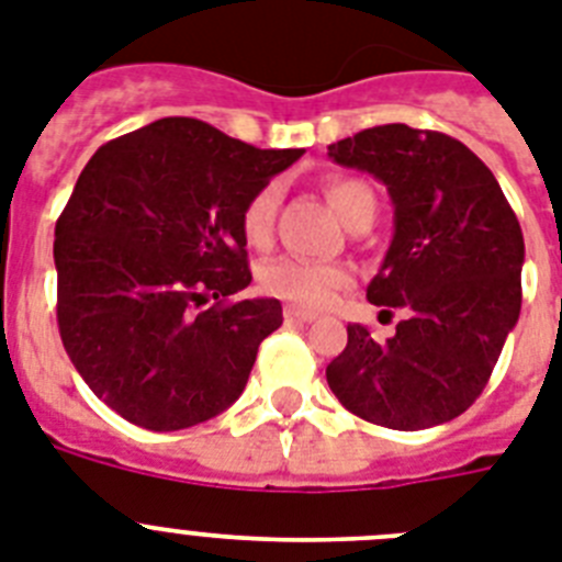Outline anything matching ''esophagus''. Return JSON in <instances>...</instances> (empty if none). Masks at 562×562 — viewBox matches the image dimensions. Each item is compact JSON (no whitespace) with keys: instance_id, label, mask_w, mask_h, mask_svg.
Wrapping results in <instances>:
<instances>
[{"instance_id":"esophagus-1","label":"esophagus","mask_w":562,"mask_h":562,"mask_svg":"<svg viewBox=\"0 0 562 562\" xmlns=\"http://www.w3.org/2000/svg\"><path fill=\"white\" fill-rule=\"evenodd\" d=\"M282 314H285V319H289V323H311V319H317V314H314V311L296 308V305H285V308H282Z\"/></svg>"}]
</instances>
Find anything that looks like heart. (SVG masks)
<instances>
[{
	"label": "heart",
	"instance_id": "obj_1",
	"mask_svg": "<svg viewBox=\"0 0 562 562\" xmlns=\"http://www.w3.org/2000/svg\"><path fill=\"white\" fill-rule=\"evenodd\" d=\"M325 196L331 202L346 225L366 211L374 214V193L366 182L351 177H337L325 182ZM273 216H277V188L266 186L245 202L239 225H243L245 243L254 248H268L273 237ZM351 282V273L339 262H314L303 257H277L268 259L259 268V285L268 294L289 300L303 308H323Z\"/></svg>",
	"mask_w": 562,
	"mask_h": 562
}]
</instances>
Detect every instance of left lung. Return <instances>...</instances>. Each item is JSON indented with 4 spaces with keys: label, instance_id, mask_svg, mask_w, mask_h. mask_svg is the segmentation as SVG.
<instances>
[{
    "label": "left lung",
    "instance_id": "1",
    "mask_svg": "<svg viewBox=\"0 0 562 562\" xmlns=\"http://www.w3.org/2000/svg\"><path fill=\"white\" fill-rule=\"evenodd\" d=\"M328 157L389 188L394 239L369 300L408 317L383 342L348 325L325 380L374 426L449 423L483 394L520 317V223L483 159L440 131L376 125L328 145Z\"/></svg>",
    "mask_w": 562,
    "mask_h": 562
}]
</instances>
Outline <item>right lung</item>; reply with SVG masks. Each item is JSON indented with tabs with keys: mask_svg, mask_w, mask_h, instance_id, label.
<instances>
[{
	"mask_svg": "<svg viewBox=\"0 0 562 562\" xmlns=\"http://www.w3.org/2000/svg\"><path fill=\"white\" fill-rule=\"evenodd\" d=\"M303 154L165 116L88 159L56 220V323L74 369L120 417L179 431L243 394L282 305L231 300L251 282L239 216Z\"/></svg>",
	"mask_w": 562,
	"mask_h": 562,
	"instance_id": "1",
	"label": "right lung"
}]
</instances>
